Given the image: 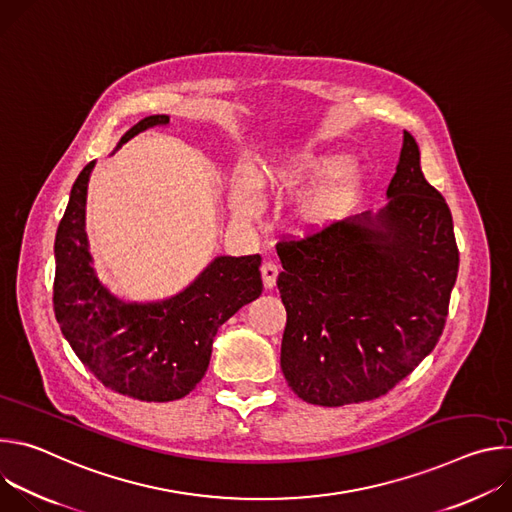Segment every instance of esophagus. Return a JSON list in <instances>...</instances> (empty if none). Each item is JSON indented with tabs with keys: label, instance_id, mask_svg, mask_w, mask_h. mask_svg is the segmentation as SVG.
I'll return each mask as SVG.
<instances>
[{
	"label": "esophagus",
	"instance_id": "1",
	"mask_svg": "<svg viewBox=\"0 0 512 512\" xmlns=\"http://www.w3.org/2000/svg\"><path fill=\"white\" fill-rule=\"evenodd\" d=\"M277 273H279V269H277V265H275V263L265 261V263L261 265V277H263V285H265V289H273V287H275Z\"/></svg>",
	"mask_w": 512,
	"mask_h": 512
}]
</instances>
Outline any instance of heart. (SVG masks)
Wrapping results in <instances>:
<instances>
[{"label":"heart","instance_id":"obj_1","mask_svg":"<svg viewBox=\"0 0 512 512\" xmlns=\"http://www.w3.org/2000/svg\"><path fill=\"white\" fill-rule=\"evenodd\" d=\"M313 186L310 187L309 184ZM367 184V170L340 154L302 152L261 166L251 182H239L233 206L239 212L253 210L251 188L263 196L287 198L308 185L289 210V227L302 235L320 233L344 218Z\"/></svg>","mask_w":512,"mask_h":512}]
</instances>
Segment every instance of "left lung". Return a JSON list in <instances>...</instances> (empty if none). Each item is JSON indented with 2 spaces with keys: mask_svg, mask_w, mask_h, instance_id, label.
Masks as SVG:
<instances>
[{
  "mask_svg": "<svg viewBox=\"0 0 512 512\" xmlns=\"http://www.w3.org/2000/svg\"><path fill=\"white\" fill-rule=\"evenodd\" d=\"M387 198L379 212L277 245L281 371L306 403L340 407L389 393L444 332L460 255L452 212L425 180L409 131Z\"/></svg>",
  "mask_w": 512,
  "mask_h": 512,
  "instance_id": "8db88e82",
  "label": "left lung"
}]
</instances>
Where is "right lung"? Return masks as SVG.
Listing matches in <instances>:
<instances>
[{"label": "right lung", "mask_w": 512, "mask_h": 512, "mask_svg": "<svg viewBox=\"0 0 512 512\" xmlns=\"http://www.w3.org/2000/svg\"><path fill=\"white\" fill-rule=\"evenodd\" d=\"M168 123V115L141 119L125 131L117 150L133 135ZM93 168L89 162L72 184L56 231V320L81 362L111 391L154 403L182 399L204 377L218 328L261 296V257H216L168 300L117 298L97 277L85 231Z\"/></svg>", "instance_id": "obj_1"}]
</instances>
